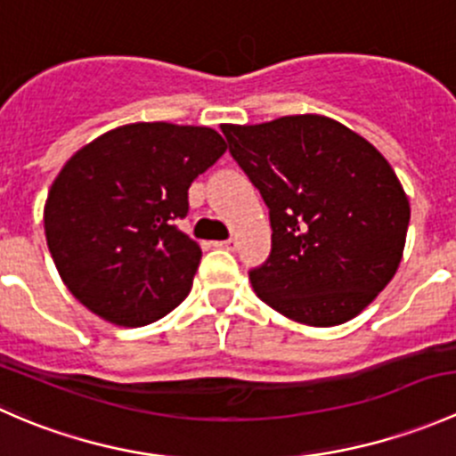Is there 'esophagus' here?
<instances>
[{"mask_svg": "<svg viewBox=\"0 0 456 456\" xmlns=\"http://www.w3.org/2000/svg\"><path fill=\"white\" fill-rule=\"evenodd\" d=\"M236 238H229V240H220V242H216V247H220V249H229V251H233L236 249Z\"/></svg>", "mask_w": 456, "mask_h": 456, "instance_id": "34e87169", "label": "esophagus"}]
</instances>
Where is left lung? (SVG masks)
I'll list each match as a JSON object with an SVG mask.
<instances>
[{
    "mask_svg": "<svg viewBox=\"0 0 456 456\" xmlns=\"http://www.w3.org/2000/svg\"><path fill=\"white\" fill-rule=\"evenodd\" d=\"M220 130L269 207L271 256L249 273L256 296L306 326L360 315L406 245L411 202L388 160L320 114Z\"/></svg>",
    "mask_w": 456,
    "mask_h": 456,
    "instance_id": "1",
    "label": "left lung"
}]
</instances>
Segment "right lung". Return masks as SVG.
I'll return each instance as SVG.
<instances>
[{
    "mask_svg": "<svg viewBox=\"0 0 456 456\" xmlns=\"http://www.w3.org/2000/svg\"><path fill=\"white\" fill-rule=\"evenodd\" d=\"M227 150L211 127L130 123L70 156L44 207L68 291L117 326L151 324L191 291L199 242L176 229L187 190Z\"/></svg>",
    "mask_w": 456,
    "mask_h": 456,
    "instance_id": "obj_1",
    "label": "right lung"
}]
</instances>
